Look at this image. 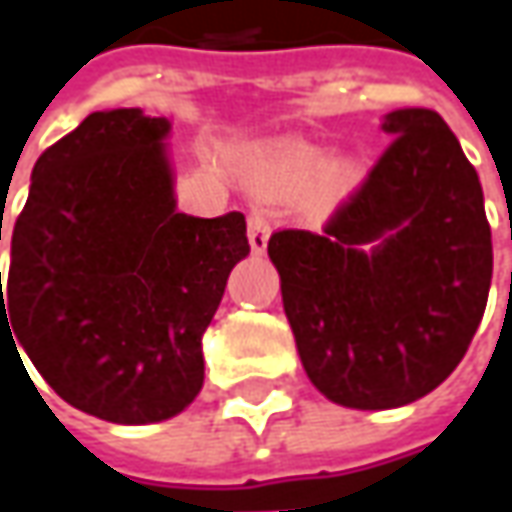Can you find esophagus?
<instances>
[{
    "label": "esophagus",
    "instance_id": "34e87169",
    "mask_svg": "<svg viewBox=\"0 0 512 512\" xmlns=\"http://www.w3.org/2000/svg\"><path fill=\"white\" fill-rule=\"evenodd\" d=\"M269 232H272V223H269V218H266L260 209H255V212L249 215V246H252V252H255V255H263V252H266Z\"/></svg>",
    "mask_w": 512,
    "mask_h": 512
}]
</instances>
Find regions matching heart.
<instances>
[{
    "mask_svg": "<svg viewBox=\"0 0 512 512\" xmlns=\"http://www.w3.org/2000/svg\"><path fill=\"white\" fill-rule=\"evenodd\" d=\"M320 166H323V152L317 147H309V144L280 147L272 161L274 175H280V178H306V175H314ZM354 175H357V161L354 158H337V161H328L320 170L317 186H320V192H331V189H340V186L348 184Z\"/></svg>",
    "mask_w": 512,
    "mask_h": 512,
    "instance_id": "obj_1",
    "label": "heart"
}]
</instances>
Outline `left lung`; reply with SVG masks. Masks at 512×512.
Returning <instances> with one entry per match:
<instances>
[{"instance_id":"8db88e82","label":"left lung","mask_w":512,"mask_h":512,"mask_svg":"<svg viewBox=\"0 0 512 512\" xmlns=\"http://www.w3.org/2000/svg\"><path fill=\"white\" fill-rule=\"evenodd\" d=\"M391 144L320 232L280 229L269 257L306 374L345 408L431 394L462 362L493 277L485 195L442 115H385Z\"/></svg>"}]
</instances>
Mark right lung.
<instances>
[{"label":"right lung","mask_w":512,"mask_h":512,"mask_svg":"<svg viewBox=\"0 0 512 512\" xmlns=\"http://www.w3.org/2000/svg\"><path fill=\"white\" fill-rule=\"evenodd\" d=\"M167 133V118L130 107L90 113L47 147L0 283L13 348L64 402L118 425L161 422L198 397L203 331L249 255L240 212L175 209Z\"/></svg>","instance_id":"add662e5"}]
</instances>
